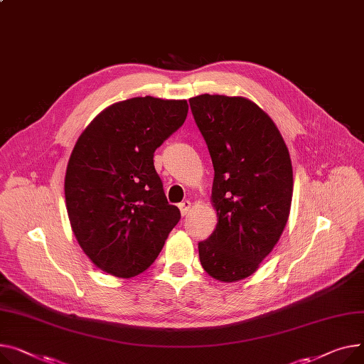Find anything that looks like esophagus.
I'll return each mask as SVG.
<instances>
[{
  "instance_id": "1",
  "label": "esophagus",
  "mask_w": 364,
  "mask_h": 364,
  "mask_svg": "<svg viewBox=\"0 0 364 364\" xmlns=\"http://www.w3.org/2000/svg\"><path fill=\"white\" fill-rule=\"evenodd\" d=\"M178 208H180L181 215L184 216V215H187V213H188V210H190V208H191V203H190L188 200H183V202L178 205Z\"/></svg>"
}]
</instances>
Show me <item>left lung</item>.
I'll return each instance as SVG.
<instances>
[{
  "label": "left lung",
  "mask_w": 364,
  "mask_h": 364,
  "mask_svg": "<svg viewBox=\"0 0 364 364\" xmlns=\"http://www.w3.org/2000/svg\"><path fill=\"white\" fill-rule=\"evenodd\" d=\"M188 102L215 171L218 223L199 243L200 263L218 281L245 279L272 252L288 221L291 159L274 121L255 102L208 93Z\"/></svg>",
  "instance_id": "left-lung-1"
}]
</instances>
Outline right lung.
<instances>
[{
	"label": "right lung",
	"instance_id": "add662e5",
	"mask_svg": "<svg viewBox=\"0 0 364 364\" xmlns=\"http://www.w3.org/2000/svg\"><path fill=\"white\" fill-rule=\"evenodd\" d=\"M187 101L132 98L104 109L68 159L64 193L71 230L107 274L146 271L180 221L154 165V154L187 117Z\"/></svg>",
	"mask_w": 364,
	"mask_h": 364
}]
</instances>
